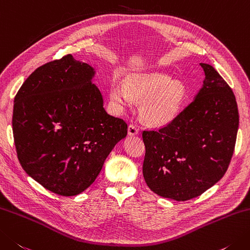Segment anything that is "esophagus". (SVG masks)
<instances>
[{
  "label": "esophagus",
  "mask_w": 250,
  "mask_h": 250,
  "mask_svg": "<svg viewBox=\"0 0 250 250\" xmlns=\"http://www.w3.org/2000/svg\"><path fill=\"white\" fill-rule=\"evenodd\" d=\"M139 126L134 125V124H131L129 126H128V133L130 135H136L139 134Z\"/></svg>",
  "instance_id": "34e87169"
}]
</instances>
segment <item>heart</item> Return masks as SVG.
I'll return each instance as SVG.
<instances>
[{
	"instance_id": "heart-1",
	"label": "heart",
	"mask_w": 250,
	"mask_h": 250,
	"mask_svg": "<svg viewBox=\"0 0 250 250\" xmlns=\"http://www.w3.org/2000/svg\"><path fill=\"white\" fill-rule=\"evenodd\" d=\"M110 97L118 108H126L132 99L142 101L141 116L150 125H164L178 115L184 99V87L179 82L160 73L132 76L124 85L115 82Z\"/></svg>"
}]
</instances>
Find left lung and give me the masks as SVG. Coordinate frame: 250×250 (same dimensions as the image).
Returning a JSON list of instances; mask_svg holds the SVG:
<instances>
[{"label": "left lung", "mask_w": 250, "mask_h": 250, "mask_svg": "<svg viewBox=\"0 0 250 250\" xmlns=\"http://www.w3.org/2000/svg\"><path fill=\"white\" fill-rule=\"evenodd\" d=\"M204 86L159 130H144L143 175L159 196L179 202L206 192L227 172L238 129L235 96L218 71L200 63Z\"/></svg>", "instance_id": "left-lung-1"}]
</instances>
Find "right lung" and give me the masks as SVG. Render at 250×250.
I'll return each instance as SVG.
<instances>
[{
    "mask_svg": "<svg viewBox=\"0 0 250 250\" xmlns=\"http://www.w3.org/2000/svg\"><path fill=\"white\" fill-rule=\"evenodd\" d=\"M94 71L72 55L37 68L14 100L13 134L23 170L62 196L85 190L128 133L126 122L103 107Z\"/></svg>",
    "mask_w": 250,
    "mask_h": 250,
    "instance_id": "right-lung-1",
    "label": "right lung"
}]
</instances>
